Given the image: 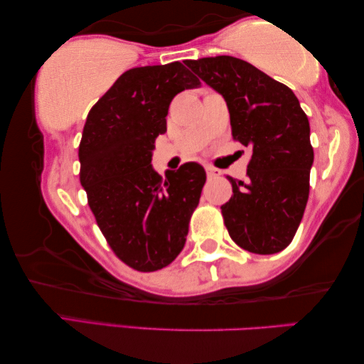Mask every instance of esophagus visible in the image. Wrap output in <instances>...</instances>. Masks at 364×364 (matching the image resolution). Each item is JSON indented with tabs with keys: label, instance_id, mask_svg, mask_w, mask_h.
I'll list each match as a JSON object with an SVG mask.
<instances>
[{
	"label": "esophagus",
	"instance_id": "obj_1",
	"mask_svg": "<svg viewBox=\"0 0 364 364\" xmlns=\"http://www.w3.org/2000/svg\"><path fill=\"white\" fill-rule=\"evenodd\" d=\"M206 174H208V177H210V178H216V177L221 176V171L216 169V168H213V166H206Z\"/></svg>",
	"mask_w": 364,
	"mask_h": 364
}]
</instances>
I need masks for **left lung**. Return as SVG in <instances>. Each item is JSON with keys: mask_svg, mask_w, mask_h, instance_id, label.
Segmentation results:
<instances>
[{"mask_svg": "<svg viewBox=\"0 0 364 364\" xmlns=\"http://www.w3.org/2000/svg\"><path fill=\"white\" fill-rule=\"evenodd\" d=\"M223 95L232 136L252 148L247 181L229 177L232 196L221 206L238 247L258 255L282 252L301 223L314 153L309 122L287 85L234 56L186 61Z\"/></svg>", "mask_w": 364, "mask_h": 364, "instance_id": "obj_1", "label": "left lung"}]
</instances>
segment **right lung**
Here are the masks:
<instances>
[{
	"instance_id": "1",
	"label": "right lung",
	"mask_w": 364,
	"mask_h": 364,
	"mask_svg": "<svg viewBox=\"0 0 364 364\" xmlns=\"http://www.w3.org/2000/svg\"><path fill=\"white\" fill-rule=\"evenodd\" d=\"M200 85L178 61L129 69L83 126L79 161L88 206L112 252L136 271L163 269L186 245L206 172L186 163L163 178L151 156L172 98Z\"/></svg>"
}]
</instances>
